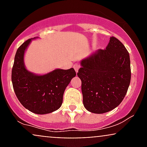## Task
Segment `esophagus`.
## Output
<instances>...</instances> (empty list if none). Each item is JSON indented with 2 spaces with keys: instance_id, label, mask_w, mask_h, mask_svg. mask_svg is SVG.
Returning <instances> with one entry per match:
<instances>
[{
  "instance_id": "34e87169",
  "label": "esophagus",
  "mask_w": 147,
  "mask_h": 147,
  "mask_svg": "<svg viewBox=\"0 0 147 147\" xmlns=\"http://www.w3.org/2000/svg\"><path fill=\"white\" fill-rule=\"evenodd\" d=\"M73 68H74V69H75V72L77 73V72H78V71H79V68H80V65H79L78 63H75V65H73Z\"/></svg>"
}]
</instances>
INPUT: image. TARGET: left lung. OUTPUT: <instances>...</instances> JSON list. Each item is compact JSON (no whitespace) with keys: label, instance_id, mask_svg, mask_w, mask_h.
<instances>
[{"label":"left lung","instance_id":"8db88e82","mask_svg":"<svg viewBox=\"0 0 147 147\" xmlns=\"http://www.w3.org/2000/svg\"><path fill=\"white\" fill-rule=\"evenodd\" d=\"M77 76L82 80L83 104L87 111L102 114L113 110L125 97L131 82L129 54L115 37L105 50L81 60Z\"/></svg>","mask_w":147,"mask_h":147}]
</instances>
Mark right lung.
<instances>
[{
  "label": "right lung",
  "mask_w": 147,
  "mask_h": 147,
  "mask_svg": "<svg viewBox=\"0 0 147 147\" xmlns=\"http://www.w3.org/2000/svg\"><path fill=\"white\" fill-rule=\"evenodd\" d=\"M30 38L16 51L11 71V82L16 97L26 109L45 115L58 110L63 102L64 91L76 76L74 68H57L43 75L29 71L24 62L25 51L34 39Z\"/></svg>",
  "instance_id": "obj_1"
}]
</instances>
